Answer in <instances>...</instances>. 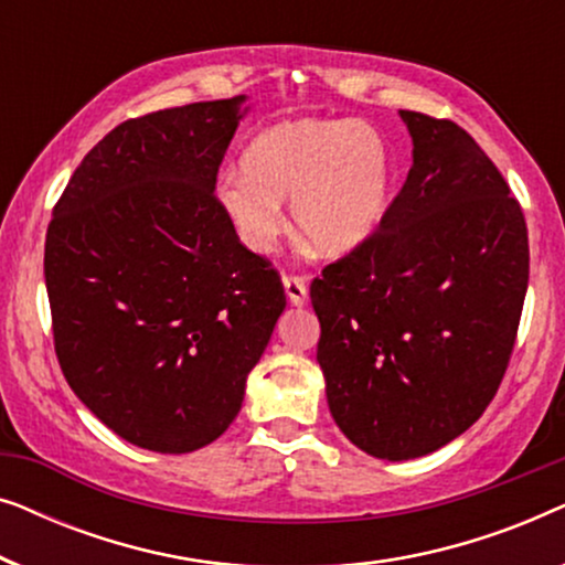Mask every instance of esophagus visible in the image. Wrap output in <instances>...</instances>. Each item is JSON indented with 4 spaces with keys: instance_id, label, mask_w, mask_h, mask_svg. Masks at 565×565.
I'll use <instances>...</instances> for the list:
<instances>
[{
    "instance_id": "obj_1",
    "label": "esophagus",
    "mask_w": 565,
    "mask_h": 565,
    "mask_svg": "<svg viewBox=\"0 0 565 565\" xmlns=\"http://www.w3.org/2000/svg\"><path fill=\"white\" fill-rule=\"evenodd\" d=\"M285 292H288V300L292 306H303L308 298V288H306V277L300 275H285L282 277Z\"/></svg>"
}]
</instances>
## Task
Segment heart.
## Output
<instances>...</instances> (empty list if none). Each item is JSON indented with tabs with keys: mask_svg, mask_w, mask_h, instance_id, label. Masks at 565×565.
Masks as SVG:
<instances>
[{
	"mask_svg": "<svg viewBox=\"0 0 565 565\" xmlns=\"http://www.w3.org/2000/svg\"><path fill=\"white\" fill-rule=\"evenodd\" d=\"M242 169L221 174L215 198L249 249H273L285 228L280 203L290 200V226L300 242L321 257H344L383 218L393 151L367 122L298 118L254 136Z\"/></svg>",
	"mask_w": 565,
	"mask_h": 565,
	"instance_id": "obj_1",
	"label": "heart"
}]
</instances>
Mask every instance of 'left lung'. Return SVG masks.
Instances as JSON below:
<instances>
[{"instance_id": "obj_1", "label": "left lung", "mask_w": 565, "mask_h": 565, "mask_svg": "<svg viewBox=\"0 0 565 565\" xmlns=\"http://www.w3.org/2000/svg\"><path fill=\"white\" fill-rule=\"evenodd\" d=\"M401 118L414 141L404 188L311 282L331 416L383 460L435 452L486 412L530 277L527 223L497 164L458 122Z\"/></svg>"}]
</instances>
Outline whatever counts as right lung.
<instances>
[{"mask_svg": "<svg viewBox=\"0 0 565 565\" xmlns=\"http://www.w3.org/2000/svg\"><path fill=\"white\" fill-rule=\"evenodd\" d=\"M242 103L120 122L74 169L45 234L61 373L143 450L192 452L228 429L285 308L277 269L215 198Z\"/></svg>", "mask_w": 565, "mask_h": 565, "instance_id": "right-lung-1", "label": "right lung"}]
</instances>
